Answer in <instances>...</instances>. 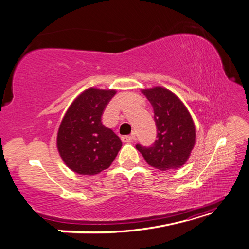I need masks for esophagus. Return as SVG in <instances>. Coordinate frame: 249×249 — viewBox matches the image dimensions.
I'll use <instances>...</instances> for the list:
<instances>
[{"label":"esophagus","instance_id":"1","mask_svg":"<svg viewBox=\"0 0 249 249\" xmlns=\"http://www.w3.org/2000/svg\"><path fill=\"white\" fill-rule=\"evenodd\" d=\"M133 140H134V136H123V137H122V141L126 143H129Z\"/></svg>","mask_w":249,"mask_h":249}]
</instances>
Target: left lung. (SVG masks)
<instances>
[{
    "label": "left lung",
    "instance_id": "obj_1",
    "mask_svg": "<svg viewBox=\"0 0 249 249\" xmlns=\"http://www.w3.org/2000/svg\"><path fill=\"white\" fill-rule=\"evenodd\" d=\"M154 111L157 140L151 147L137 144L150 166L160 170L176 169L186 164L196 144V125L183 102L162 86L142 89Z\"/></svg>",
    "mask_w": 249,
    "mask_h": 249
}]
</instances>
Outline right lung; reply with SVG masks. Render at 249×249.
Returning <instances> with one entry per match:
<instances>
[{
  "instance_id": "right-lung-1",
  "label": "right lung",
  "mask_w": 249,
  "mask_h": 249,
  "mask_svg": "<svg viewBox=\"0 0 249 249\" xmlns=\"http://www.w3.org/2000/svg\"><path fill=\"white\" fill-rule=\"evenodd\" d=\"M115 94L114 89L89 87L73 100L63 116L57 134V149L74 173L99 174L118 155L122 141L101 122L105 108Z\"/></svg>"
}]
</instances>
